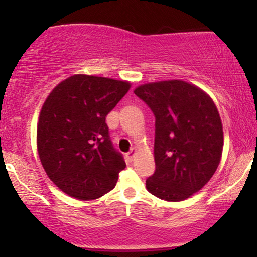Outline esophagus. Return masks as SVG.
Wrapping results in <instances>:
<instances>
[{
    "label": "esophagus",
    "mask_w": 257,
    "mask_h": 257,
    "mask_svg": "<svg viewBox=\"0 0 257 257\" xmlns=\"http://www.w3.org/2000/svg\"><path fill=\"white\" fill-rule=\"evenodd\" d=\"M137 153H138V150H137V149H132L131 151L126 153V156H128V158L131 159V161H133L135 156H137Z\"/></svg>",
    "instance_id": "obj_1"
}]
</instances>
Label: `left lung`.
<instances>
[{"instance_id":"left-lung-1","label":"left lung","mask_w":257,"mask_h":257,"mask_svg":"<svg viewBox=\"0 0 257 257\" xmlns=\"http://www.w3.org/2000/svg\"><path fill=\"white\" fill-rule=\"evenodd\" d=\"M134 93L156 116V172L146 180L147 191L167 202L190 198L213 178L222 156L216 105L204 90L182 79L141 84Z\"/></svg>"}]
</instances>
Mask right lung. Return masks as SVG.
<instances>
[{"label": "right lung", "mask_w": 257, "mask_h": 257, "mask_svg": "<svg viewBox=\"0 0 257 257\" xmlns=\"http://www.w3.org/2000/svg\"><path fill=\"white\" fill-rule=\"evenodd\" d=\"M132 83L91 75H73L55 85L41 108L37 152L48 178L72 198L91 200L113 190L122 155L114 151L106 116Z\"/></svg>", "instance_id": "add662e5"}]
</instances>
